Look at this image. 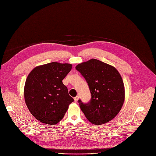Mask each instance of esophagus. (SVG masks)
Here are the masks:
<instances>
[{"mask_svg":"<svg viewBox=\"0 0 156 156\" xmlns=\"http://www.w3.org/2000/svg\"><path fill=\"white\" fill-rule=\"evenodd\" d=\"M74 101H75V102H77V101H78V99H79V96H76V97H74Z\"/></svg>","mask_w":156,"mask_h":156,"instance_id":"esophagus-1","label":"esophagus"}]
</instances>
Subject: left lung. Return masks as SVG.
Wrapping results in <instances>:
<instances>
[{"instance_id":"obj_1","label":"left lung","mask_w":156,"mask_h":156,"mask_svg":"<svg viewBox=\"0 0 156 156\" xmlns=\"http://www.w3.org/2000/svg\"><path fill=\"white\" fill-rule=\"evenodd\" d=\"M76 69L85 79L91 93L88 103L78 100L86 118L96 126L111 120L120 111L125 98L119 73L114 67L96 59L79 64Z\"/></svg>"}]
</instances>
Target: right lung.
Instances as JSON below:
<instances>
[{
  "label": "right lung",
  "instance_id": "obj_1",
  "mask_svg": "<svg viewBox=\"0 0 156 156\" xmlns=\"http://www.w3.org/2000/svg\"><path fill=\"white\" fill-rule=\"evenodd\" d=\"M72 65L52 62L35 68L28 75L24 95L30 112L39 121L55 125L63 118L74 101L62 80Z\"/></svg>",
  "mask_w": 156,
  "mask_h": 156
}]
</instances>
